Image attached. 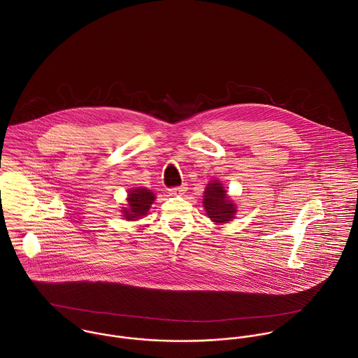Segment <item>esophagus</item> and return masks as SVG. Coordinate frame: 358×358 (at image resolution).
I'll return each instance as SVG.
<instances>
[{
  "instance_id": "1",
  "label": "esophagus",
  "mask_w": 358,
  "mask_h": 358,
  "mask_svg": "<svg viewBox=\"0 0 358 358\" xmlns=\"http://www.w3.org/2000/svg\"><path fill=\"white\" fill-rule=\"evenodd\" d=\"M187 190L186 185H182V186H178V187H172V189H168V194L169 196H182L185 194Z\"/></svg>"
}]
</instances>
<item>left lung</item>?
I'll return each mask as SVG.
<instances>
[{
	"mask_svg": "<svg viewBox=\"0 0 358 358\" xmlns=\"http://www.w3.org/2000/svg\"><path fill=\"white\" fill-rule=\"evenodd\" d=\"M206 215L216 223H224L234 217L236 205L233 204L223 189L222 183L215 180L205 187L203 200Z\"/></svg>",
	"mask_w": 358,
	"mask_h": 358,
	"instance_id": "8db88e82",
	"label": "left lung"
}]
</instances>
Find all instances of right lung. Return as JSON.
I'll return each instance as SVG.
<instances>
[{
    "mask_svg": "<svg viewBox=\"0 0 358 358\" xmlns=\"http://www.w3.org/2000/svg\"><path fill=\"white\" fill-rule=\"evenodd\" d=\"M154 194L148 189H134L128 194V208H124L122 213L128 220H136L143 217L153 204Z\"/></svg>",
    "mask_w": 358,
    "mask_h": 358,
    "instance_id": "add662e5",
    "label": "right lung"
}]
</instances>
